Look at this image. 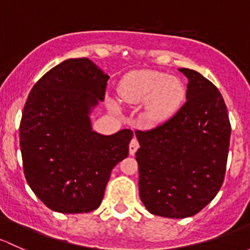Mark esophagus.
<instances>
[{
    "instance_id": "obj_1",
    "label": "esophagus",
    "mask_w": 250,
    "mask_h": 250,
    "mask_svg": "<svg viewBox=\"0 0 250 250\" xmlns=\"http://www.w3.org/2000/svg\"><path fill=\"white\" fill-rule=\"evenodd\" d=\"M138 148H140V143H138L137 138L133 137L132 140H131L130 144H128V149H130V154H131V155H133V154H135L136 151H137Z\"/></svg>"
}]
</instances>
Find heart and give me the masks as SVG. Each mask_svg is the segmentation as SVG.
<instances>
[{
	"label": "heart",
	"instance_id": "heart-1",
	"mask_svg": "<svg viewBox=\"0 0 250 250\" xmlns=\"http://www.w3.org/2000/svg\"><path fill=\"white\" fill-rule=\"evenodd\" d=\"M118 92L126 104L146 101V115L154 123L173 115L181 107L185 95L179 79L149 69H138L126 74Z\"/></svg>",
	"mask_w": 250,
	"mask_h": 250
}]
</instances>
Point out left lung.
Returning <instances> with one entry per match:
<instances>
[{"instance_id": "obj_1", "label": "left lung", "mask_w": 250, "mask_h": 250, "mask_svg": "<svg viewBox=\"0 0 250 250\" xmlns=\"http://www.w3.org/2000/svg\"><path fill=\"white\" fill-rule=\"evenodd\" d=\"M187 102L163 124L136 130L140 197L165 218H188L208 205L223 185L230 146L228 109L217 86L189 68Z\"/></svg>"}]
</instances>
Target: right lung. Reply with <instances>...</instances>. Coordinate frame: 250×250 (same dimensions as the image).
I'll list each match as a JSON object with an SVG mask.
<instances>
[{
  "label": "right lung",
  "mask_w": 250,
  "mask_h": 250,
  "mask_svg": "<svg viewBox=\"0 0 250 250\" xmlns=\"http://www.w3.org/2000/svg\"><path fill=\"white\" fill-rule=\"evenodd\" d=\"M109 77L86 58L68 59L30 91L20 122L27 184L48 208L87 213L99 208L114 166L128 155L133 132L91 130L89 114L104 101Z\"/></svg>",
  "instance_id": "add662e5"
}]
</instances>
